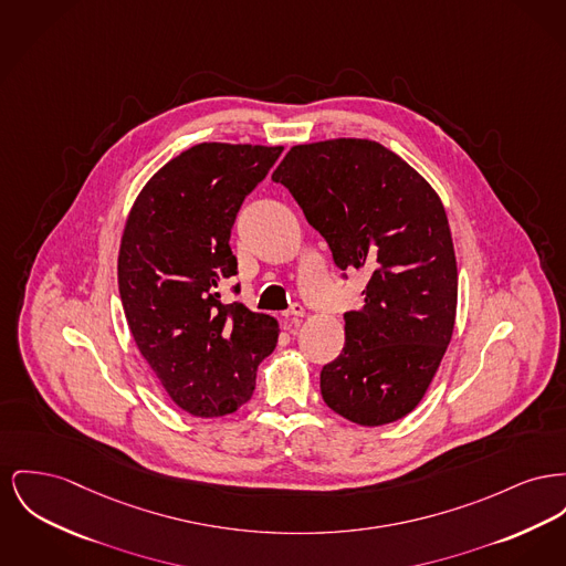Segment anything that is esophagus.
Listing matches in <instances>:
<instances>
[{
    "label": "esophagus",
    "mask_w": 566,
    "mask_h": 566,
    "mask_svg": "<svg viewBox=\"0 0 566 566\" xmlns=\"http://www.w3.org/2000/svg\"><path fill=\"white\" fill-rule=\"evenodd\" d=\"M305 314V310H303V305H300V303H295V305H291V310L284 314L286 316V329L289 332H295L297 327H300V318Z\"/></svg>",
    "instance_id": "34e87169"
}]
</instances>
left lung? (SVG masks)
Returning <instances> with one entry per match:
<instances>
[{"label": "left lung", "mask_w": 566, "mask_h": 566, "mask_svg": "<svg viewBox=\"0 0 566 566\" xmlns=\"http://www.w3.org/2000/svg\"><path fill=\"white\" fill-rule=\"evenodd\" d=\"M300 202L342 271H366L344 314V348L321 394L344 419L378 428L417 408L451 342L458 263L442 200L398 154L367 138L295 145L271 175Z\"/></svg>", "instance_id": "1"}]
</instances>
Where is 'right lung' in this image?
<instances>
[{
	"mask_svg": "<svg viewBox=\"0 0 566 566\" xmlns=\"http://www.w3.org/2000/svg\"><path fill=\"white\" fill-rule=\"evenodd\" d=\"M282 149L195 145L143 186L124 227L117 280L136 348L168 398L200 419L252 398L256 367L277 344V321L224 305L220 286L237 273V211Z\"/></svg>",
	"mask_w": 566,
	"mask_h": 566,
	"instance_id": "right-lung-1",
	"label": "right lung"
}]
</instances>
